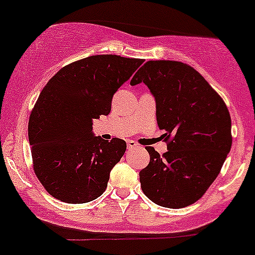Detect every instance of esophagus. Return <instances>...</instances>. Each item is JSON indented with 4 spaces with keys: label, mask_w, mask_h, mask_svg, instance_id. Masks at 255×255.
Returning a JSON list of instances; mask_svg holds the SVG:
<instances>
[{
    "label": "esophagus",
    "mask_w": 255,
    "mask_h": 255,
    "mask_svg": "<svg viewBox=\"0 0 255 255\" xmlns=\"http://www.w3.org/2000/svg\"><path fill=\"white\" fill-rule=\"evenodd\" d=\"M127 146H128V148H134V147H137V143H135L134 141H132V139H128Z\"/></svg>",
    "instance_id": "esophagus-1"
}]
</instances>
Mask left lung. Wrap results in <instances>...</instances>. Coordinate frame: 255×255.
Listing matches in <instances>:
<instances>
[{"instance_id":"1","label":"left lung","mask_w":255,"mask_h":255,"mask_svg":"<svg viewBox=\"0 0 255 255\" xmlns=\"http://www.w3.org/2000/svg\"><path fill=\"white\" fill-rule=\"evenodd\" d=\"M142 82L154 97L157 125L167 142L162 156L146 147L149 163L139 172L142 191L163 208H185L201 199L230 152L229 111L203 75L180 61H147L130 85Z\"/></svg>"}]
</instances>
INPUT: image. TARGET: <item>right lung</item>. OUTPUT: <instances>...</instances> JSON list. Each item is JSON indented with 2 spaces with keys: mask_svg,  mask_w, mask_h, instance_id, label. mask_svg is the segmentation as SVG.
<instances>
[{
  "mask_svg": "<svg viewBox=\"0 0 255 255\" xmlns=\"http://www.w3.org/2000/svg\"><path fill=\"white\" fill-rule=\"evenodd\" d=\"M142 63L88 56L61 68L41 90L28 121V141L36 177L52 197L84 204L106 191L127 144L94 135L93 121L108 116L114 93Z\"/></svg>",
  "mask_w": 255,
  "mask_h": 255,
  "instance_id": "obj_1",
  "label": "right lung"
}]
</instances>
